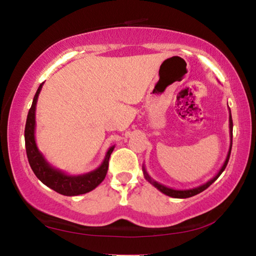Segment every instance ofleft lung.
<instances>
[{"label":"left lung","mask_w":256,"mask_h":256,"mask_svg":"<svg viewBox=\"0 0 256 256\" xmlns=\"http://www.w3.org/2000/svg\"><path fill=\"white\" fill-rule=\"evenodd\" d=\"M230 150H228L226 160H224V165L221 166V168L219 170V172H218L214 176L212 179L208 180V182H205V184H202V185H200V186H198V187H194V188H188V190H174V188H171V187H168V186L162 185V184H159L158 182H156V180H153L151 176H148V173L146 172L145 166H142V172H144L145 179L148 180L150 184H152V185L154 186L156 190H159L160 192L164 193V194H166V196H168L176 198V199H185V198H190V196H196V194L202 193V190H205L207 187H210L214 182H216L218 178H219V176L224 171V168H226V166H227V164H228V160H230V151H232V138H233V120H232L230 110Z\"/></svg>","instance_id":"1"}]
</instances>
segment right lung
<instances>
[{"instance_id":"obj_1","label":"right lung","mask_w":256,"mask_h":256,"mask_svg":"<svg viewBox=\"0 0 256 256\" xmlns=\"http://www.w3.org/2000/svg\"><path fill=\"white\" fill-rule=\"evenodd\" d=\"M42 83L37 88L35 97H34L32 108L28 112L26 117V128H24V139H26V156H28L30 168L35 173V176L42 182L44 185L49 188L56 190L57 193L63 196H80L90 192L96 188L105 179L108 168V159L114 146H111L108 150L103 162L94 171L84 173V174L72 176L60 171V170L54 168L51 164L46 159L37 148L35 139V128H36V104L38 100L40 92L43 86Z\"/></svg>"}]
</instances>
